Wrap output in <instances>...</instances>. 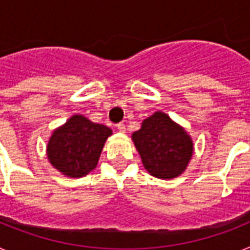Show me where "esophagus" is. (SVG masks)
<instances>
[{"instance_id":"1","label":"esophagus","mask_w":250,"mask_h":250,"mask_svg":"<svg viewBox=\"0 0 250 250\" xmlns=\"http://www.w3.org/2000/svg\"><path fill=\"white\" fill-rule=\"evenodd\" d=\"M116 126H118V130L120 132H125V131H126V126H125V124H124V123H119L118 125H116Z\"/></svg>"}]
</instances>
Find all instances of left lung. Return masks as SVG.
I'll list each match as a JSON object with an SVG mask.
<instances>
[{"label":"left lung","instance_id":"obj_1","mask_svg":"<svg viewBox=\"0 0 250 250\" xmlns=\"http://www.w3.org/2000/svg\"><path fill=\"white\" fill-rule=\"evenodd\" d=\"M131 140L150 175L163 180L178 178L187 170L194 143L187 130L167 114L155 111L141 123Z\"/></svg>","mask_w":250,"mask_h":250}]
</instances>
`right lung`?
Wrapping results in <instances>:
<instances>
[{"label":"right lung","mask_w":250,"mask_h":250,"mask_svg":"<svg viewBox=\"0 0 250 250\" xmlns=\"http://www.w3.org/2000/svg\"><path fill=\"white\" fill-rule=\"evenodd\" d=\"M112 130L75 114L52 131L46 146L50 164L67 178H83L98 167Z\"/></svg>","instance_id":"right-lung-1"}]
</instances>
